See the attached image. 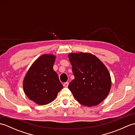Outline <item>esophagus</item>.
I'll return each instance as SVG.
<instances>
[{"instance_id":"1","label":"esophagus","mask_w":135,"mask_h":135,"mask_svg":"<svg viewBox=\"0 0 135 135\" xmlns=\"http://www.w3.org/2000/svg\"><path fill=\"white\" fill-rule=\"evenodd\" d=\"M63 86H64V87H65V88H67L68 87V82H65L64 84H63Z\"/></svg>"}]
</instances>
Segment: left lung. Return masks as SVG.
<instances>
[{
  "label": "left lung",
  "mask_w": 135,
  "mask_h": 135,
  "mask_svg": "<svg viewBox=\"0 0 135 135\" xmlns=\"http://www.w3.org/2000/svg\"><path fill=\"white\" fill-rule=\"evenodd\" d=\"M75 78L68 88L81 104L91 107L99 104L107 96L111 82L107 68L93 54L70 53Z\"/></svg>",
  "instance_id": "1"
}]
</instances>
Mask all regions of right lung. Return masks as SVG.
<instances>
[{"instance_id": "add662e5", "label": "right lung", "mask_w": 135, "mask_h": 135, "mask_svg": "<svg viewBox=\"0 0 135 135\" xmlns=\"http://www.w3.org/2000/svg\"><path fill=\"white\" fill-rule=\"evenodd\" d=\"M56 57L44 54L33 63L25 75L23 88L27 96L39 105H45L55 99L63 86L53 69Z\"/></svg>"}]
</instances>
